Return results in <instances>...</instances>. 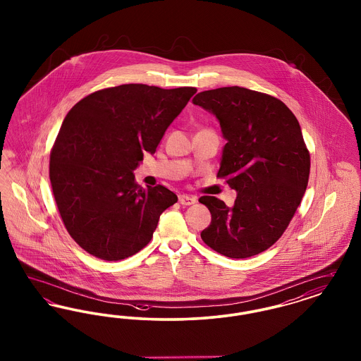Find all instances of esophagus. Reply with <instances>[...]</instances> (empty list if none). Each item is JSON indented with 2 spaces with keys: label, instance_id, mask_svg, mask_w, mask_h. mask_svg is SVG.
<instances>
[{
  "label": "esophagus",
  "instance_id": "esophagus-1",
  "mask_svg": "<svg viewBox=\"0 0 361 361\" xmlns=\"http://www.w3.org/2000/svg\"><path fill=\"white\" fill-rule=\"evenodd\" d=\"M178 202L183 206H190L196 203V197L195 196H189V195H180L178 196Z\"/></svg>",
  "mask_w": 361,
  "mask_h": 361
}]
</instances>
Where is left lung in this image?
<instances>
[{"label":"left lung","mask_w":361,"mask_h":361,"mask_svg":"<svg viewBox=\"0 0 361 361\" xmlns=\"http://www.w3.org/2000/svg\"><path fill=\"white\" fill-rule=\"evenodd\" d=\"M192 103L219 121L227 143L218 177L237 192L233 207L199 199L211 212L202 240L226 257L256 256L283 235L307 188L310 154L299 121L279 99L240 86L200 92Z\"/></svg>","instance_id":"1"}]
</instances>
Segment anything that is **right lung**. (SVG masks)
<instances>
[{
	"label": "right lung",
	"instance_id": "right-lung-1",
	"mask_svg": "<svg viewBox=\"0 0 361 361\" xmlns=\"http://www.w3.org/2000/svg\"><path fill=\"white\" fill-rule=\"evenodd\" d=\"M196 87L127 84L97 90L66 115L50 155V181L71 238L94 257L118 261L153 238L177 202L162 185L142 188L134 171L154 154Z\"/></svg>",
	"mask_w": 361,
	"mask_h": 361
}]
</instances>
